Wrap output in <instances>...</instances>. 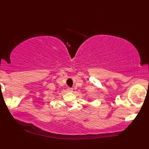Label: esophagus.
Here are the masks:
<instances>
[{
    "label": "esophagus",
    "mask_w": 149,
    "mask_h": 149,
    "mask_svg": "<svg viewBox=\"0 0 149 149\" xmlns=\"http://www.w3.org/2000/svg\"><path fill=\"white\" fill-rule=\"evenodd\" d=\"M67 91H68V92H70V93H72V92H73V88H68Z\"/></svg>",
    "instance_id": "esophagus-1"
}]
</instances>
